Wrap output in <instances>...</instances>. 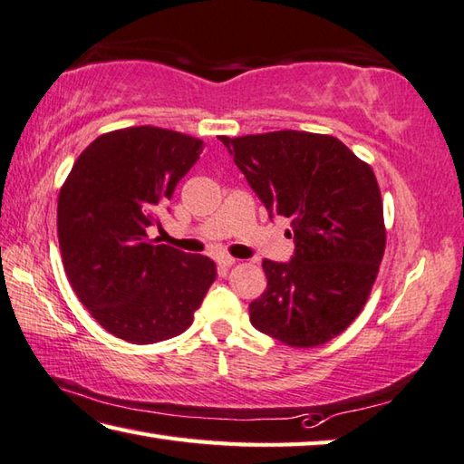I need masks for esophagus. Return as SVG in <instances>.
I'll list each match as a JSON object with an SVG mask.
<instances>
[{
    "label": "esophagus",
    "mask_w": 464,
    "mask_h": 464,
    "mask_svg": "<svg viewBox=\"0 0 464 464\" xmlns=\"http://www.w3.org/2000/svg\"><path fill=\"white\" fill-rule=\"evenodd\" d=\"M217 264H218V267L223 269V272H227V269H229L231 266H235V259L231 256H221L217 259Z\"/></svg>",
    "instance_id": "esophagus-1"
}]
</instances>
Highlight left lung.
<instances>
[{
    "label": "left lung",
    "mask_w": 464,
    "mask_h": 464,
    "mask_svg": "<svg viewBox=\"0 0 464 464\" xmlns=\"http://www.w3.org/2000/svg\"><path fill=\"white\" fill-rule=\"evenodd\" d=\"M221 141L269 218H292L296 246L285 264H261L267 288L249 304L251 324L290 347L334 339L365 306L385 251L372 166L323 133L285 130Z\"/></svg>",
    "instance_id": "1"
}]
</instances>
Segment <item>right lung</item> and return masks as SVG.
<instances>
[{"label":"right lung","mask_w":464,"mask_h":464,"mask_svg":"<svg viewBox=\"0 0 464 464\" xmlns=\"http://www.w3.org/2000/svg\"><path fill=\"white\" fill-rule=\"evenodd\" d=\"M200 151V140L151 125L109 131L82 150L63 184L66 277L117 339L150 344L184 333L215 282V261L148 239Z\"/></svg>","instance_id":"right-lung-1"}]
</instances>
